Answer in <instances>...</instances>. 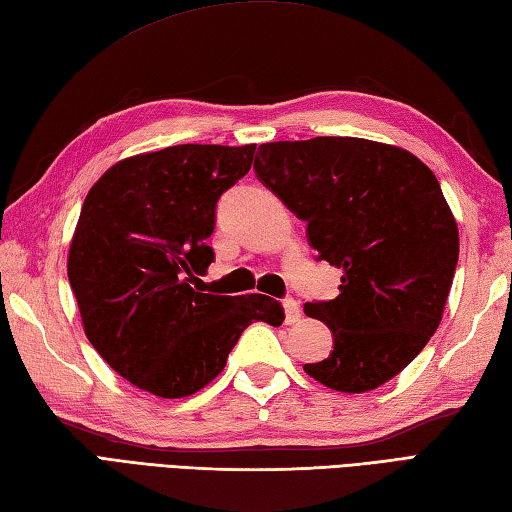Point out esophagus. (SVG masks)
<instances>
[{
  "mask_svg": "<svg viewBox=\"0 0 512 512\" xmlns=\"http://www.w3.org/2000/svg\"><path fill=\"white\" fill-rule=\"evenodd\" d=\"M284 312H286V323H295V321L301 319V308H299L297 299L286 297L284 299Z\"/></svg>",
  "mask_w": 512,
  "mask_h": 512,
  "instance_id": "34e87169",
  "label": "esophagus"
}]
</instances>
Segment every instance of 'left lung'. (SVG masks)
<instances>
[{
	"mask_svg": "<svg viewBox=\"0 0 512 512\" xmlns=\"http://www.w3.org/2000/svg\"><path fill=\"white\" fill-rule=\"evenodd\" d=\"M255 173L308 222L319 259L343 268L339 297L303 306L334 339L306 374L345 394L387 383L436 334L458 266L438 178L407 149L350 136L259 145Z\"/></svg>",
	"mask_w": 512,
	"mask_h": 512,
	"instance_id": "left-lung-1",
	"label": "left lung"
}]
</instances>
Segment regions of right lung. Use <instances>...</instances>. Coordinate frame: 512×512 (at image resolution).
<instances>
[{
  "label": "right lung",
  "mask_w": 512,
  "mask_h": 512,
  "mask_svg": "<svg viewBox=\"0 0 512 512\" xmlns=\"http://www.w3.org/2000/svg\"><path fill=\"white\" fill-rule=\"evenodd\" d=\"M255 145H176L116 162L90 189L70 244L68 279L83 330L116 374L160 398H184L222 372L253 321L284 323L266 295L191 288L215 259L222 193Z\"/></svg>",
  "instance_id": "add662e5"
}]
</instances>
